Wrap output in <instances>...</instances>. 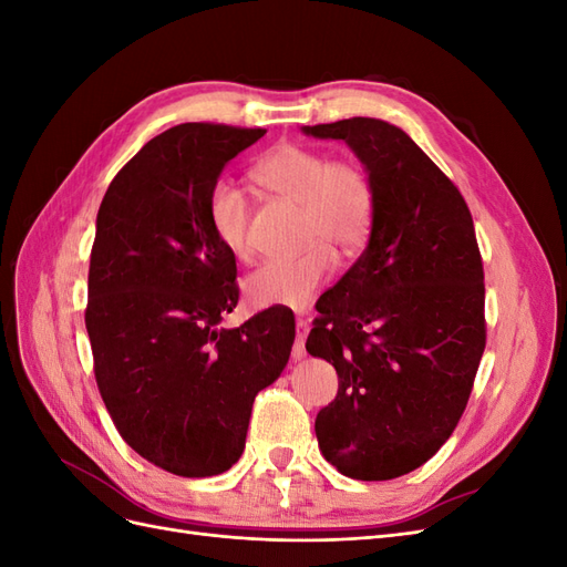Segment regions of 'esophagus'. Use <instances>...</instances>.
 <instances>
[{
    "label": "esophagus",
    "mask_w": 567,
    "mask_h": 567,
    "mask_svg": "<svg viewBox=\"0 0 567 567\" xmlns=\"http://www.w3.org/2000/svg\"><path fill=\"white\" fill-rule=\"evenodd\" d=\"M296 346H293V359H302L305 357V338L310 333V321L305 317H296Z\"/></svg>",
    "instance_id": "esophagus-1"
}]
</instances>
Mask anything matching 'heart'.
<instances>
[{
	"instance_id": "heart-1",
	"label": "heart",
	"mask_w": 567,
	"mask_h": 567,
	"mask_svg": "<svg viewBox=\"0 0 567 567\" xmlns=\"http://www.w3.org/2000/svg\"><path fill=\"white\" fill-rule=\"evenodd\" d=\"M252 177L267 194L300 205V252L269 257L252 269L244 290L252 307L300 310L329 281L336 256L352 257L369 241L375 221V186L367 167L333 161L329 153L281 144L255 163ZM208 221L231 255L250 252V200L229 182H217L208 196Z\"/></svg>"
}]
</instances>
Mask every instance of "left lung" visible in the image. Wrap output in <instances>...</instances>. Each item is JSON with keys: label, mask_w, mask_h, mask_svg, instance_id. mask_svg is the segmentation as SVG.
<instances>
[{"label": "left lung", "mask_w": 567, "mask_h": 567, "mask_svg": "<svg viewBox=\"0 0 567 567\" xmlns=\"http://www.w3.org/2000/svg\"><path fill=\"white\" fill-rule=\"evenodd\" d=\"M342 140L375 186L367 250L319 298L305 348L338 373L315 431L354 480H392L433 458L468 404L487 342L485 271L454 182L400 127L350 117L302 127Z\"/></svg>", "instance_id": "left-lung-1"}]
</instances>
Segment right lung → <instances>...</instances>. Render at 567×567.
I'll return each mask as SVG.
<instances>
[{
  "instance_id": "add662e5",
  "label": "right lung",
  "mask_w": 567,
  "mask_h": 567,
  "mask_svg": "<svg viewBox=\"0 0 567 567\" xmlns=\"http://www.w3.org/2000/svg\"><path fill=\"white\" fill-rule=\"evenodd\" d=\"M265 132L169 127L113 177L96 215L84 323L101 400L136 454L182 477L234 466L255 394L279 379L293 348L284 307L219 329L238 284L208 196L221 167Z\"/></svg>"
}]
</instances>
